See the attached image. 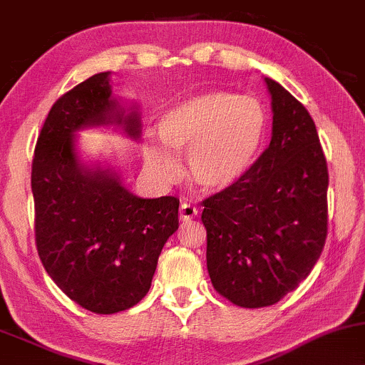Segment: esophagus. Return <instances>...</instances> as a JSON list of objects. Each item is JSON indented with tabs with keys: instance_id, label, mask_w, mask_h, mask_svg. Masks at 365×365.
I'll use <instances>...</instances> for the list:
<instances>
[{
	"instance_id": "34e87169",
	"label": "esophagus",
	"mask_w": 365,
	"mask_h": 365,
	"mask_svg": "<svg viewBox=\"0 0 365 365\" xmlns=\"http://www.w3.org/2000/svg\"><path fill=\"white\" fill-rule=\"evenodd\" d=\"M197 212H199V209H197L195 205L188 204V202H183V204L180 205L178 216L182 221H190V219H194L197 216Z\"/></svg>"
}]
</instances>
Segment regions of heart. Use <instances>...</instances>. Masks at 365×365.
Listing matches in <instances>:
<instances>
[{"mask_svg": "<svg viewBox=\"0 0 365 365\" xmlns=\"http://www.w3.org/2000/svg\"><path fill=\"white\" fill-rule=\"evenodd\" d=\"M160 138L146 148L149 170L160 182L180 175L175 153H187V171L204 190H222L247 173L267 133L260 100L231 91H205L171 107L161 117Z\"/></svg>", "mask_w": 365, "mask_h": 365, "instance_id": "heart-1", "label": "heart"}]
</instances>
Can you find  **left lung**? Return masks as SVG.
<instances>
[{"label": "left lung", "mask_w": 365, "mask_h": 365, "mask_svg": "<svg viewBox=\"0 0 365 365\" xmlns=\"http://www.w3.org/2000/svg\"><path fill=\"white\" fill-rule=\"evenodd\" d=\"M272 139L247 173L202 202L214 289L241 308L279 302L313 270L328 232V166L309 112L265 78Z\"/></svg>", "instance_id": "1"}]
</instances>
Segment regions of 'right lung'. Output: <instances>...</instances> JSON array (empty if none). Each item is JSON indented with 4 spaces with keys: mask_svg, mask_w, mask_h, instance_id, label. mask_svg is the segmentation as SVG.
Listing matches in <instances>:
<instances>
[{
    "mask_svg": "<svg viewBox=\"0 0 365 365\" xmlns=\"http://www.w3.org/2000/svg\"><path fill=\"white\" fill-rule=\"evenodd\" d=\"M110 93L107 71L57 98L32 161L38 258L69 299L96 314L129 309L146 296L158 257L178 230L177 197L139 199L115 175L78 165L73 134L81 127L115 122L139 135L138 115L124 117Z\"/></svg>",
    "mask_w": 365,
    "mask_h": 365,
    "instance_id": "right-lung-1",
    "label": "right lung"
}]
</instances>
